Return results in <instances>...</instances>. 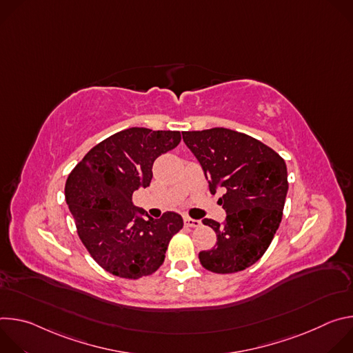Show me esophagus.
Segmentation results:
<instances>
[{"label":"esophagus","instance_id":"esophagus-1","mask_svg":"<svg viewBox=\"0 0 353 353\" xmlns=\"http://www.w3.org/2000/svg\"><path fill=\"white\" fill-rule=\"evenodd\" d=\"M184 225L187 228H199L201 226V221L191 219V218H184Z\"/></svg>","mask_w":353,"mask_h":353}]
</instances>
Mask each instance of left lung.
Listing matches in <instances>:
<instances>
[{
  "mask_svg": "<svg viewBox=\"0 0 353 353\" xmlns=\"http://www.w3.org/2000/svg\"><path fill=\"white\" fill-rule=\"evenodd\" d=\"M183 139L203 166L210 191L221 187L223 225L203 223L216 233V245L201 251L199 263L215 274H233L257 263L282 221L288 192L285 161L261 141L228 128L184 131Z\"/></svg>",
  "mask_w": 353,
  "mask_h": 353,
  "instance_id": "obj_1",
  "label": "left lung"
}]
</instances>
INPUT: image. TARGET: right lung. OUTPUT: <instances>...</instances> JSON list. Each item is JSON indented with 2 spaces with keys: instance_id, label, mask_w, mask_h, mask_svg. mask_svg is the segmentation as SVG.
Returning <instances> with one entry per match:
<instances>
[{
  "instance_id": "add662e5",
  "label": "right lung",
  "mask_w": 353,
  "mask_h": 353,
  "mask_svg": "<svg viewBox=\"0 0 353 353\" xmlns=\"http://www.w3.org/2000/svg\"><path fill=\"white\" fill-rule=\"evenodd\" d=\"M180 139L179 131L127 128L93 146L70 173L65 201L78 236L105 271L139 279L163 264L183 219L165 212L159 219L145 221L132 194L150 184L155 159L174 149Z\"/></svg>"
}]
</instances>
